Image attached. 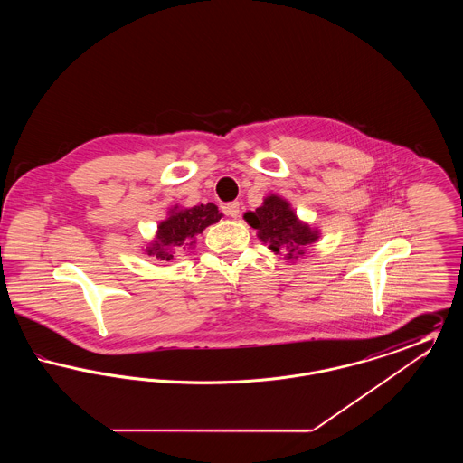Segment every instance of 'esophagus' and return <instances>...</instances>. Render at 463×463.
Here are the masks:
<instances>
[{
	"label": "esophagus",
	"mask_w": 463,
	"mask_h": 463,
	"mask_svg": "<svg viewBox=\"0 0 463 463\" xmlns=\"http://www.w3.org/2000/svg\"><path fill=\"white\" fill-rule=\"evenodd\" d=\"M223 213L232 217V219H238L240 217V203L234 201V203H229L223 206Z\"/></svg>",
	"instance_id": "34e87169"
}]
</instances>
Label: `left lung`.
Returning a JSON list of instances; mask_svg holds the SVG:
<instances>
[{
  "label": "left lung",
  "mask_w": 463,
  "mask_h": 463,
  "mask_svg": "<svg viewBox=\"0 0 463 463\" xmlns=\"http://www.w3.org/2000/svg\"><path fill=\"white\" fill-rule=\"evenodd\" d=\"M242 219L257 229L259 240L274 255H283L285 260L291 262L302 257L308 246L321 238V231L300 221L289 201L278 194L265 196L264 203L257 210L246 212Z\"/></svg>",
  "instance_id": "left-lung-1"
}]
</instances>
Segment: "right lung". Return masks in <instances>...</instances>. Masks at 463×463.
Returning a JSON list of instances; mask_svg holds the SVG:
<instances>
[{"mask_svg": "<svg viewBox=\"0 0 463 463\" xmlns=\"http://www.w3.org/2000/svg\"><path fill=\"white\" fill-rule=\"evenodd\" d=\"M222 217L223 213L213 203L191 208L175 204L168 210V217L159 222L155 238L144 248V253L163 262H172L175 248H193L196 244V236Z\"/></svg>", "mask_w": 463, "mask_h": 463, "instance_id": "right-lung-1", "label": "right lung"}]
</instances>
